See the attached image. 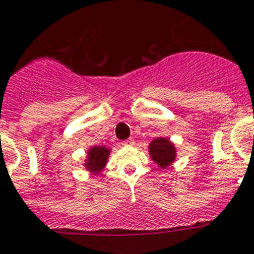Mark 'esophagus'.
<instances>
[{"instance_id": "34e87169", "label": "esophagus", "mask_w": 254, "mask_h": 254, "mask_svg": "<svg viewBox=\"0 0 254 254\" xmlns=\"http://www.w3.org/2000/svg\"><path fill=\"white\" fill-rule=\"evenodd\" d=\"M123 145H125V146H133L134 145V139L129 138V139H127V141H125V142H123Z\"/></svg>"}]
</instances>
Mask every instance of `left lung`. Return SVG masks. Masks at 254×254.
Here are the masks:
<instances>
[{
  "instance_id": "8db88e82",
  "label": "left lung",
  "mask_w": 254,
  "mask_h": 254,
  "mask_svg": "<svg viewBox=\"0 0 254 254\" xmlns=\"http://www.w3.org/2000/svg\"><path fill=\"white\" fill-rule=\"evenodd\" d=\"M148 154L152 162L158 164L162 170H166L176 160L177 150L172 141L166 137H158L152 139L148 145Z\"/></svg>"
}]
</instances>
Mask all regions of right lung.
<instances>
[{
    "label": "right lung",
    "mask_w": 254,
    "mask_h": 254,
    "mask_svg": "<svg viewBox=\"0 0 254 254\" xmlns=\"http://www.w3.org/2000/svg\"><path fill=\"white\" fill-rule=\"evenodd\" d=\"M87 156L84 160L83 166L86 171L91 175H99L107 166L111 148L106 146H92L87 150Z\"/></svg>",
    "instance_id": "obj_1"
}]
</instances>
